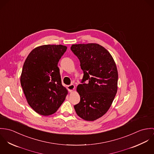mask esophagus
Returning a JSON list of instances; mask_svg holds the SVG:
<instances>
[{
    "instance_id": "34e87169",
    "label": "esophagus",
    "mask_w": 154,
    "mask_h": 154,
    "mask_svg": "<svg viewBox=\"0 0 154 154\" xmlns=\"http://www.w3.org/2000/svg\"><path fill=\"white\" fill-rule=\"evenodd\" d=\"M75 85L73 84H71V85H69L67 86V89H68L69 92L73 91L74 89H75Z\"/></svg>"
}]
</instances>
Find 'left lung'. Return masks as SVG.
Wrapping results in <instances>:
<instances>
[{
    "instance_id": "obj_1",
    "label": "left lung",
    "mask_w": 154,
    "mask_h": 154,
    "mask_svg": "<svg viewBox=\"0 0 154 154\" xmlns=\"http://www.w3.org/2000/svg\"><path fill=\"white\" fill-rule=\"evenodd\" d=\"M70 49L84 72L82 84L76 88L81 100L74 106L75 110L82 119L95 120L109 110L117 93L116 63L109 51L100 44H73Z\"/></svg>"
}]
</instances>
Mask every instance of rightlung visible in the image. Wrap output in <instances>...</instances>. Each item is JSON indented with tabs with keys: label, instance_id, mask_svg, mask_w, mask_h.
<instances>
[{
	"label": "right lung",
	"instance_id": "add662e5",
	"mask_svg": "<svg viewBox=\"0 0 154 154\" xmlns=\"http://www.w3.org/2000/svg\"><path fill=\"white\" fill-rule=\"evenodd\" d=\"M66 49L61 44L38 46L23 63L21 87L28 104L40 115L54 114L66 98L67 90L62 84L57 64Z\"/></svg>",
	"mask_w": 154,
	"mask_h": 154
}]
</instances>
